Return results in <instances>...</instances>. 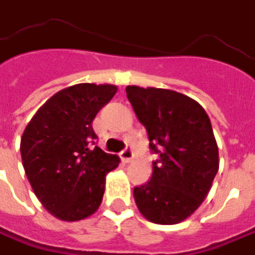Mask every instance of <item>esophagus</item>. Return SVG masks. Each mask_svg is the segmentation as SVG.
Segmentation results:
<instances>
[{"label":"esophagus","mask_w":255,"mask_h":255,"mask_svg":"<svg viewBox=\"0 0 255 255\" xmlns=\"http://www.w3.org/2000/svg\"><path fill=\"white\" fill-rule=\"evenodd\" d=\"M120 157H121V160L124 161V162H131L132 158H134V151H132L131 147H127L124 151H121Z\"/></svg>","instance_id":"1"}]
</instances>
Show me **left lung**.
I'll list each match as a JSON object with an SVG mask.
<instances>
[{
  "mask_svg": "<svg viewBox=\"0 0 255 255\" xmlns=\"http://www.w3.org/2000/svg\"><path fill=\"white\" fill-rule=\"evenodd\" d=\"M128 101L145 127L152 161L148 183L134 188L139 213L157 224H178L201 205L218 171L211 121L193 98L164 88L128 85Z\"/></svg>",
  "mask_w": 255,
  "mask_h": 255,
  "instance_id": "obj_1",
  "label": "left lung"
}]
</instances>
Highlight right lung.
<instances>
[{
  "mask_svg": "<svg viewBox=\"0 0 255 255\" xmlns=\"http://www.w3.org/2000/svg\"><path fill=\"white\" fill-rule=\"evenodd\" d=\"M111 84H75L54 94L21 137L27 178L44 208L64 221L93 216L103 201L106 175L120 158L95 145L93 121L116 95Z\"/></svg>",
  "mask_w": 255,
  "mask_h": 255,
  "instance_id": "1",
  "label": "right lung"
}]
</instances>
